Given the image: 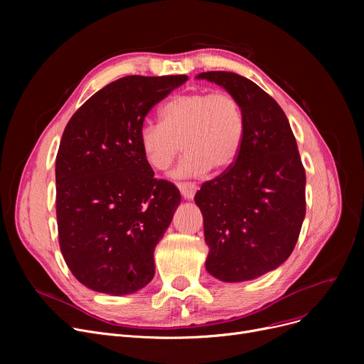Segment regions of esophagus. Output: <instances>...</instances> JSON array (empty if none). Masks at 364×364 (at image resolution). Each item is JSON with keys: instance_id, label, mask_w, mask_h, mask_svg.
Instances as JSON below:
<instances>
[{"instance_id": "34e87169", "label": "esophagus", "mask_w": 364, "mask_h": 364, "mask_svg": "<svg viewBox=\"0 0 364 364\" xmlns=\"http://www.w3.org/2000/svg\"><path fill=\"white\" fill-rule=\"evenodd\" d=\"M178 188L184 199H193L196 192H198V186L195 183H178Z\"/></svg>"}]
</instances>
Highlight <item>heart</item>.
<instances>
[{
	"mask_svg": "<svg viewBox=\"0 0 364 364\" xmlns=\"http://www.w3.org/2000/svg\"><path fill=\"white\" fill-rule=\"evenodd\" d=\"M243 140V110L227 91L178 94L161 107V122L147 121L139 132L143 155L158 171L172 165L183 141L187 151L174 172L180 178L233 165Z\"/></svg>",
	"mask_w": 364,
	"mask_h": 364,
	"instance_id": "heart-1",
	"label": "heart"
}]
</instances>
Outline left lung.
Segmentation results:
<instances>
[{
    "instance_id": "left-lung-1",
    "label": "left lung",
    "mask_w": 364,
    "mask_h": 364,
    "mask_svg": "<svg viewBox=\"0 0 364 364\" xmlns=\"http://www.w3.org/2000/svg\"><path fill=\"white\" fill-rule=\"evenodd\" d=\"M196 78L233 94L245 117L237 159L195 196L209 247L205 267L221 282L252 280L294 251L305 217V169L289 121L272 95L233 72Z\"/></svg>"
}]
</instances>
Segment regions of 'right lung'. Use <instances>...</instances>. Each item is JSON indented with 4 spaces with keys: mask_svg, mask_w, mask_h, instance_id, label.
<instances>
[{
    "mask_svg": "<svg viewBox=\"0 0 364 364\" xmlns=\"http://www.w3.org/2000/svg\"><path fill=\"white\" fill-rule=\"evenodd\" d=\"M187 75L139 76L95 92L68 122L55 158V214L63 258L76 280L114 296L155 276L153 252L181 202L153 176L139 132L149 110Z\"/></svg>",
    "mask_w": 364,
    "mask_h": 364,
    "instance_id": "add662e5",
    "label": "right lung"
}]
</instances>
